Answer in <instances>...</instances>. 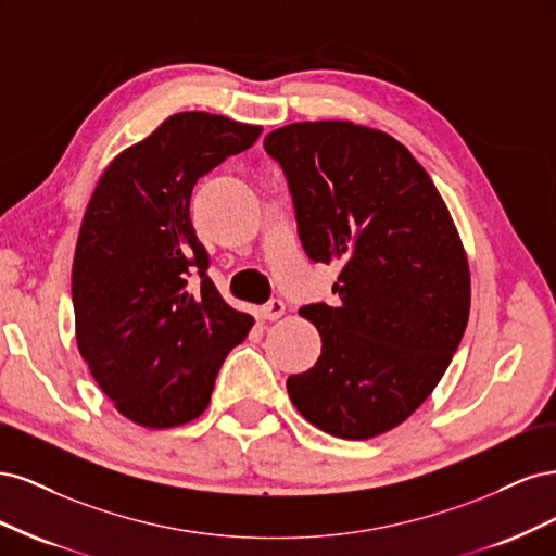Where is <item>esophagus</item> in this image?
I'll return each instance as SVG.
<instances>
[{
    "instance_id": "1",
    "label": "esophagus",
    "mask_w": 556,
    "mask_h": 556,
    "mask_svg": "<svg viewBox=\"0 0 556 556\" xmlns=\"http://www.w3.org/2000/svg\"><path fill=\"white\" fill-rule=\"evenodd\" d=\"M282 313H285V304H282L280 299H271V301H268V304L262 306V311H260V315H262L264 319H268V323H274V319L282 317Z\"/></svg>"
}]
</instances>
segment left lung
I'll list each match as a JSON object with an SVG mask.
<instances>
[{"label": "left lung", "mask_w": 556, "mask_h": 556, "mask_svg": "<svg viewBox=\"0 0 556 556\" xmlns=\"http://www.w3.org/2000/svg\"><path fill=\"white\" fill-rule=\"evenodd\" d=\"M264 150L288 178L306 255L341 264L339 304L299 311L323 352L288 378V394L336 439H374L422 406L462 343L470 271L459 231L422 164L380 129L292 123L266 134Z\"/></svg>", "instance_id": "left-lung-1"}]
</instances>
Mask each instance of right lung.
<instances>
[{"mask_svg": "<svg viewBox=\"0 0 556 556\" xmlns=\"http://www.w3.org/2000/svg\"><path fill=\"white\" fill-rule=\"evenodd\" d=\"M260 134L206 111L166 117L106 166L83 215L72 268L78 352L115 410L146 429L204 413L225 357L255 325L208 278L190 197Z\"/></svg>", "mask_w": 556, "mask_h": 556, "instance_id": "obj_1", "label": "right lung"}]
</instances>
